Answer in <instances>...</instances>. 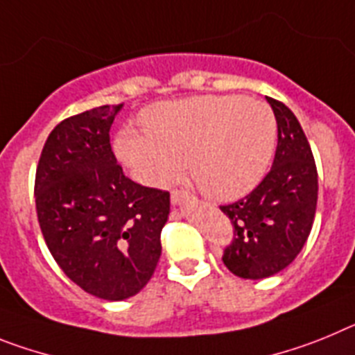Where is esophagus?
Returning <instances> with one entry per match:
<instances>
[{
	"instance_id": "34e87169",
	"label": "esophagus",
	"mask_w": 355,
	"mask_h": 355,
	"mask_svg": "<svg viewBox=\"0 0 355 355\" xmlns=\"http://www.w3.org/2000/svg\"><path fill=\"white\" fill-rule=\"evenodd\" d=\"M191 200H193V196L189 193H186V191H173L171 193V202H173V205H184V203L191 202Z\"/></svg>"
}]
</instances>
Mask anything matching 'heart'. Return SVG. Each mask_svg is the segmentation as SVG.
<instances>
[{"mask_svg": "<svg viewBox=\"0 0 355 355\" xmlns=\"http://www.w3.org/2000/svg\"><path fill=\"white\" fill-rule=\"evenodd\" d=\"M146 130L125 126L114 152L148 187H168L189 162L207 196L221 202L248 195L263 180L277 146V119L263 101L239 94L159 103L143 114Z\"/></svg>", "mask_w": 355, "mask_h": 355, "instance_id": "heart-1", "label": "heart"}]
</instances>
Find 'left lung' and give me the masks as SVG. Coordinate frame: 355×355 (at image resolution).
<instances>
[{
  "label": "left lung",
  "mask_w": 355,
  "mask_h": 355,
  "mask_svg": "<svg viewBox=\"0 0 355 355\" xmlns=\"http://www.w3.org/2000/svg\"><path fill=\"white\" fill-rule=\"evenodd\" d=\"M266 100L279 132L273 166L250 195L220 207L234 227L225 266L252 280L275 275L295 261L313 229L318 202V173L300 123L284 103Z\"/></svg>",
  "instance_id": "8db88e82"
}]
</instances>
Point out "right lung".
Returning <instances> with one entry per match:
<instances>
[{"label": "right lung", "instance_id": "add662e5", "mask_svg": "<svg viewBox=\"0 0 355 355\" xmlns=\"http://www.w3.org/2000/svg\"><path fill=\"white\" fill-rule=\"evenodd\" d=\"M123 105L58 123L42 148L35 207L49 252L76 286L103 300L134 297L159 263L169 193L125 177L110 148Z\"/></svg>", "mask_w": 355, "mask_h": 355}]
</instances>
